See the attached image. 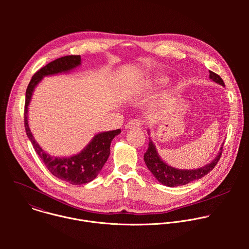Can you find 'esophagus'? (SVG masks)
Listing matches in <instances>:
<instances>
[{
	"mask_svg": "<svg viewBox=\"0 0 249 249\" xmlns=\"http://www.w3.org/2000/svg\"><path fill=\"white\" fill-rule=\"evenodd\" d=\"M142 126V122L138 119H132L130 120L126 125H125V128L126 129H131V128H139Z\"/></svg>",
	"mask_w": 249,
	"mask_h": 249,
	"instance_id": "34e87169",
	"label": "esophagus"
}]
</instances>
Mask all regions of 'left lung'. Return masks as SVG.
I'll use <instances>...</instances> for the list:
<instances>
[{
  "label": "left lung",
  "instance_id": "obj_1",
  "mask_svg": "<svg viewBox=\"0 0 249 249\" xmlns=\"http://www.w3.org/2000/svg\"><path fill=\"white\" fill-rule=\"evenodd\" d=\"M210 73V80L213 82H215L223 87H225V84L222 80V78L215 74L214 72ZM149 135H150V130H148ZM149 148L148 151L144 155V160L149 168V170L153 173V175L156 177V179L160 182L161 184L168 186V187H174V186H181L188 184L191 181L197 180L202 178L203 176L208 174L213 168L216 166L218 163L221 156H222V151H223V146L224 143L222 144L220 151L218 155L215 157V159L213 160L211 162L205 164L202 167L196 168V169H179L173 166L168 165L166 162H164L161 158L160 157L158 150L153 143V141L151 138H149Z\"/></svg>",
  "mask_w": 249,
  "mask_h": 249
}]
</instances>
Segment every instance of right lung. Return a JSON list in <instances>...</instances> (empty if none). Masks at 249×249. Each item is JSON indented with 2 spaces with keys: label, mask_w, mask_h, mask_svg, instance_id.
I'll use <instances>...</instances> for the list:
<instances>
[{
  "label": "right lung",
  "mask_w": 249,
  "mask_h": 249,
  "mask_svg": "<svg viewBox=\"0 0 249 249\" xmlns=\"http://www.w3.org/2000/svg\"><path fill=\"white\" fill-rule=\"evenodd\" d=\"M80 55H69L58 58L33 75L25 92L24 105V127L26 135L31 144L42 160L48 170L57 178L67 181L73 185H81L93 180L98 175L103 165L110 155V145L112 140L121 133L120 129L100 132L93 136L89 143L78 154L71 157H53L47 154L35 141L28 125V105L33 91L44 77L54 76L71 71L81 66Z\"/></svg>",
  "instance_id": "1"
}]
</instances>
